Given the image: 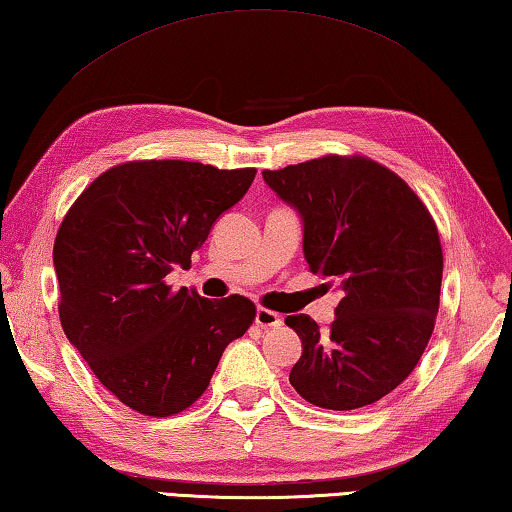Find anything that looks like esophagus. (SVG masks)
Segmentation results:
<instances>
[{"label": "esophagus", "instance_id": "1", "mask_svg": "<svg viewBox=\"0 0 512 512\" xmlns=\"http://www.w3.org/2000/svg\"><path fill=\"white\" fill-rule=\"evenodd\" d=\"M255 324H257V327H262V329H275V327H280V324H282V318L275 311H268V309H262V306H259L257 313H255Z\"/></svg>", "mask_w": 512, "mask_h": 512}]
</instances>
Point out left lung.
Segmentation results:
<instances>
[{"label": "left lung", "mask_w": 512, "mask_h": 512, "mask_svg": "<svg viewBox=\"0 0 512 512\" xmlns=\"http://www.w3.org/2000/svg\"><path fill=\"white\" fill-rule=\"evenodd\" d=\"M304 226V259L340 302L329 331L288 315L302 340L291 385L324 410L380 401L412 374L439 313L443 253L425 203L401 176L365 156H322L264 170Z\"/></svg>", "instance_id": "obj_1"}]
</instances>
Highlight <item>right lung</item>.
<instances>
[{
	"label": "right lung",
	"mask_w": 512,
	"mask_h": 512,
	"mask_svg": "<svg viewBox=\"0 0 512 512\" xmlns=\"http://www.w3.org/2000/svg\"><path fill=\"white\" fill-rule=\"evenodd\" d=\"M257 170L129 161L100 174L53 246L62 329L96 378L145 416H172L210 385L219 358L255 320L244 295L208 300L165 277L208 239Z\"/></svg>",
	"instance_id": "1"
}]
</instances>
